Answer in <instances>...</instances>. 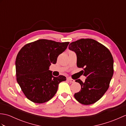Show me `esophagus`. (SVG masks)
I'll return each instance as SVG.
<instances>
[{
  "label": "esophagus",
  "instance_id": "esophagus-1",
  "mask_svg": "<svg viewBox=\"0 0 126 126\" xmlns=\"http://www.w3.org/2000/svg\"><path fill=\"white\" fill-rule=\"evenodd\" d=\"M66 80H67V81H68L69 82H70V83H74L75 82V80L71 79L70 78H68Z\"/></svg>",
  "mask_w": 126,
  "mask_h": 126
}]
</instances>
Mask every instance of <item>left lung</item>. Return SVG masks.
<instances>
[{
  "instance_id": "8db88e82",
  "label": "left lung",
  "mask_w": 126,
  "mask_h": 126,
  "mask_svg": "<svg viewBox=\"0 0 126 126\" xmlns=\"http://www.w3.org/2000/svg\"><path fill=\"white\" fill-rule=\"evenodd\" d=\"M70 50L76 53L77 66L84 68V82L76 79L81 90L74 97L81 104L95 103L108 90L113 75L114 61L111 53L103 45L93 39H81L69 45Z\"/></svg>"
}]
</instances>
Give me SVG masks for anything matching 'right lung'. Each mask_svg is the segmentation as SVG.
Masks as SVG:
<instances>
[{"label":"right lung","instance_id":"1","mask_svg":"<svg viewBox=\"0 0 126 126\" xmlns=\"http://www.w3.org/2000/svg\"><path fill=\"white\" fill-rule=\"evenodd\" d=\"M69 42L39 39L24 45L16 60L18 84L29 100L36 103L49 101L57 92L64 76H52L50 66L56 64L59 55L67 48Z\"/></svg>","mask_w":126,"mask_h":126}]
</instances>
